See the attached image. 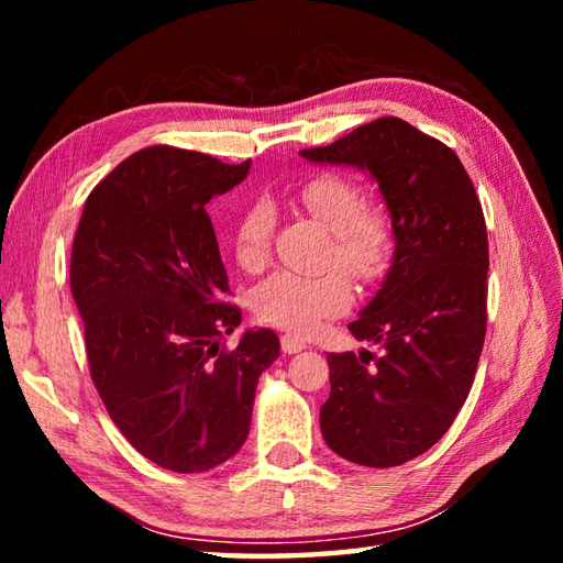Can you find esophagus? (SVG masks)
<instances>
[{
    "instance_id": "34e87169",
    "label": "esophagus",
    "mask_w": 563,
    "mask_h": 563,
    "mask_svg": "<svg viewBox=\"0 0 563 563\" xmlns=\"http://www.w3.org/2000/svg\"><path fill=\"white\" fill-rule=\"evenodd\" d=\"M280 345H283V353H288V355L300 353L302 349H307V343L300 336H295V333H283Z\"/></svg>"
}]
</instances>
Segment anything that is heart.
Wrapping results in <instances>:
<instances>
[{
  "label": "heart",
  "instance_id": "1",
  "mask_svg": "<svg viewBox=\"0 0 563 563\" xmlns=\"http://www.w3.org/2000/svg\"><path fill=\"white\" fill-rule=\"evenodd\" d=\"M297 202L331 232L327 266L319 275L280 271L251 292V309L263 324L312 333L321 321L343 314L355 300L349 272L365 285L377 283L387 273L397 230L391 214L365 202L361 181L343 172L324 169L297 186ZM278 212L268 198L246 202L234 222V258L249 273L266 268ZM341 262L343 269L338 268Z\"/></svg>",
  "mask_w": 563,
  "mask_h": 563
}]
</instances>
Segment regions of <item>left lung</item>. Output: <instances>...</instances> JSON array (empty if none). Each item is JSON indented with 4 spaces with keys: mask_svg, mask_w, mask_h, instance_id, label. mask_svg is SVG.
I'll return each mask as SVG.
<instances>
[{
    "mask_svg": "<svg viewBox=\"0 0 563 563\" xmlns=\"http://www.w3.org/2000/svg\"><path fill=\"white\" fill-rule=\"evenodd\" d=\"M302 157L367 169L397 230L385 283L349 324L382 353H329L331 394L319 411L341 457L397 466L433 448L470 397L486 336L482 202L452 147L394 115Z\"/></svg>",
    "mask_w": 563,
    "mask_h": 563,
    "instance_id": "obj_1",
    "label": "left lung"
}]
</instances>
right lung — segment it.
<instances>
[{"label": "right lung", "instance_id": "obj_1", "mask_svg": "<svg viewBox=\"0 0 563 563\" xmlns=\"http://www.w3.org/2000/svg\"><path fill=\"white\" fill-rule=\"evenodd\" d=\"M251 162L152 145L91 190L71 244L69 285L89 373L111 421L140 454L178 474L208 472L244 445L256 382L280 355L271 329L242 321L208 200Z\"/></svg>", "mask_w": 563, "mask_h": 563}]
</instances>
